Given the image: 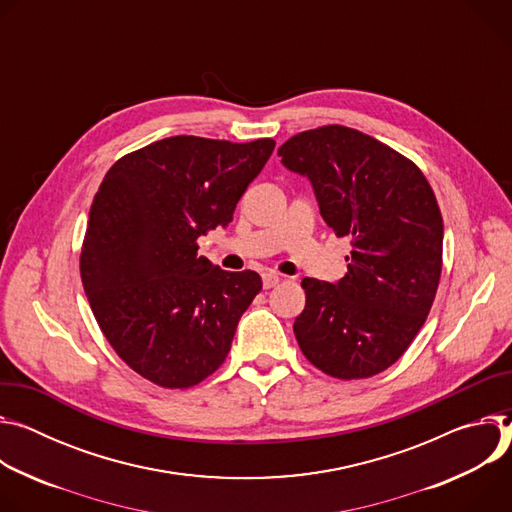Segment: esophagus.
<instances>
[{
	"mask_svg": "<svg viewBox=\"0 0 512 512\" xmlns=\"http://www.w3.org/2000/svg\"><path fill=\"white\" fill-rule=\"evenodd\" d=\"M280 282V276L278 274H274V272H266L264 276H262V285H264V289H272V287H276Z\"/></svg>",
	"mask_w": 512,
	"mask_h": 512,
	"instance_id": "34e87169",
	"label": "esophagus"
}]
</instances>
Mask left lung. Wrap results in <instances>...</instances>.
Here are the masks:
<instances>
[{
  "label": "left lung",
  "instance_id": "8db88e82",
  "mask_svg": "<svg viewBox=\"0 0 512 512\" xmlns=\"http://www.w3.org/2000/svg\"><path fill=\"white\" fill-rule=\"evenodd\" d=\"M278 156L311 181L325 223L352 240L342 280L301 282L299 348L327 376L370 378L407 352L431 311L443 254L433 189L413 160L337 124L289 138Z\"/></svg>",
  "mask_w": 512,
  "mask_h": 512
}]
</instances>
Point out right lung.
<instances>
[{"label": "right lung", "instance_id": "right-lung-1", "mask_svg": "<svg viewBox=\"0 0 512 512\" xmlns=\"http://www.w3.org/2000/svg\"><path fill=\"white\" fill-rule=\"evenodd\" d=\"M274 144L173 136L122 156L101 181L83 289L111 348L152 384L191 388L230 354L262 278L213 266L197 240L232 221Z\"/></svg>", "mask_w": 512, "mask_h": 512}]
</instances>
